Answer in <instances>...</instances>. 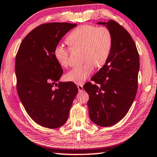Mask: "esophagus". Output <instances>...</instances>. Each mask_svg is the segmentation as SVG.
Segmentation results:
<instances>
[{"label": "esophagus", "instance_id": "34e87169", "mask_svg": "<svg viewBox=\"0 0 157 157\" xmlns=\"http://www.w3.org/2000/svg\"><path fill=\"white\" fill-rule=\"evenodd\" d=\"M77 87H78V91H83V85L82 84H78L77 85Z\"/></svg>", "mask_w": 157, "mask_h": 157}]
</instances>
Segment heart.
Wrapping results in <instances>:
<instances>
[{"instance_id": "heart-1", "label": "heart", "mask_w": 157, "mask_h": 157, "mask_svg": "<svg viewBox=\"0 0 157 157\" xmlns=\"http://www.w3.org/2000/svg\"><path fill=\"white\" fill-rule=\"evenodd\" d=\"M67 42L71 49H83L84 63L71 70L65 75V79L76 84H81L88 78L97 67H102L111 54L113 38L108 27L83 25L70 32ZM70 49L59 44L54 49V56L63 67L70 64Z\"/></svg>"}]
</instances>
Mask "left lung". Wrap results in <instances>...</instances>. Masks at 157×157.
<instances>
[{
  "label": "left lung",
  "instance_id": "left-lung-1",
  "mask_svg": "<svg viewBox=\"0 0 157 157\" xmlns=\"http://www.w3.org/2000/svg\"><path fill=\"white\" fill-rule=\"evenodd\" d=\"M110 29L111 54L103 67L83 88L89 94L87 106L93 123L102 127L116 124L130 109L138 89L139 55L132 38L114 20L98 22Z\"/></svg>",
  "mask_w": 157,
  "mask_h": 157
}]
</instances>
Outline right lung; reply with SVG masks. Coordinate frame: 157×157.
<instances>
[{
  "instance_id": "1",
  "label": "right lung",
  "mask_w": 157,
  "mask_h": 157,
  "mask_svg": "<svg viewBox=\"0 0 157 157\" xmlns=\"http://www.w3.org/2000/svg\"><path fill=\"white\" fill-rule=\"evenodd\" d=\"M76 26L68 23L40 25L24 38L16 54L18 97L29 116L43 127L54 129L65 124L78 92L72 82L56 83L63 69L54 56L55 47Z\"/></svg>"
}]
</instances>
